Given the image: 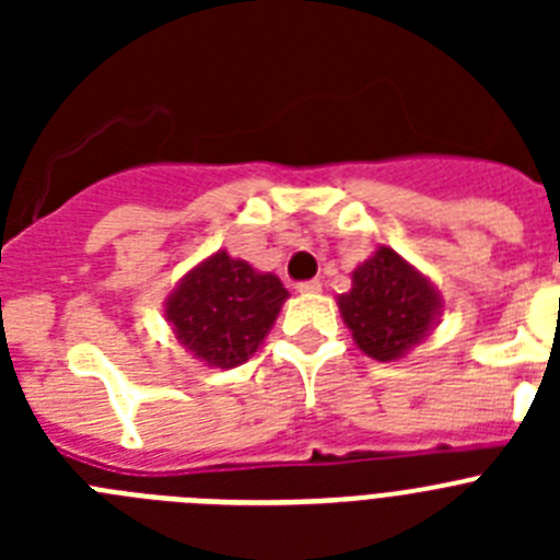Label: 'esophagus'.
Returning <instances> with one entry per match:
<instances>
[{
  "mask_svg": "<svg viewBox=\"0 0 560 560\" xmlns=\"http://www.w3.org/2000/svg\"><path fill=\"white\" fill-rule=\"evenodd\" d=\"M296 291H300V294H316V291H323V283H319V280H305V283L296 285Z\"/></svg>",
  "mask_w": 560,
  "mask_h": 560,
  "instance_id": "1",
  "label": "esophagus"
}]
</instances>
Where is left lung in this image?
I'll return each instance as SVG.
<instances>
[{
    "label": "left lung",
    "instance_id": "1",
    "mask_svg": "<svg viewBox=\"0 0 560 560\" xmlns=\"http://www.w3.org/2000/svg\"><path fill=\"white\" fill-rule=\"evenodd\" d=\"M359 350L375 361H398L427 339L443 314V296L389 246H378L353 271V289L336 296Z\"/></svg>",
    "mask_w": 560,
    "mask_h": 560
}]
</instances>
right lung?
<instances>
[{
    "label": "right lung",
    "mask_w": 560,
    "mask_h": 560,
    "mask_svg": "<svg viewBox=\"0 0 560 560\" xmlns=\"http://www.w3.org/2000/svg\"><path fill=\"white\" fill-rule=\"evenodd\" d=\"M285 300L280 277L219 249L167 294L165 319L192 359L230 370L264 345Z\"/></svg>",
    "instance_id": "1"
}]
</instances>
